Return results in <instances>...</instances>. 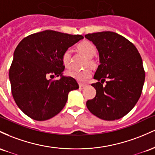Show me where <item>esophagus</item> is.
I'll use <instances>...</instances> for the list:
<instances>
[{"instance_id":"34e87169","label":"esophagus","mask_w":155,"mask_h":155,"mask_svg":"<svg viewBox=\"0 0 155 155\" xmlns=\"http://www.w3.org/2000/svg\"><path fill=\"white\" fill-rule=\"evenodd\" d=\"M86 86V84H82V83H80V85H79V87L81 89H83V88H84Z\"/></svg>"}]
</instances>
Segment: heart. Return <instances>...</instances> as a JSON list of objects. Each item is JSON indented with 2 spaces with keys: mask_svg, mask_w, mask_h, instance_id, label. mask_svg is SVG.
<instances>
[{
  "mask_svg": "<svg viewBox=\"0 0 155 155\" xmlns=\"http://www.w3.org/2000/svg\"><path fill=\"white\" fill-rule=\"evenodd\" d=\"M78 49L87 58H91L96 53V48L88 41H83L78 45ZM71 56H72V50L67 49L62 54V61L64 65L69 67L71 64ZM68 74L71 77L75 78L81 82H86L92 75V71L91 69L86 68L83 69H72L68 71Z\"/></svg>",
  "mask_w": 155,
  "mask_h": 155,
  "instance_id": "1",
  "label": "heart"
}]
</instances>
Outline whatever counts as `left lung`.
Returning <instances> with one entry per match:
<instances>
[{
  "instance_id": "left-lung-1",
  "label": "left lung",
  "mask_w": 155,
  "mask_h": 155,
  "mask_svg": "<svg viewBox=\"0 0 155 155\" xmlns=\"http://www.w3.org/2000/svg\"><path fill=\"white\" fill-rule=\"evenodd\" d=\"M85 37L96 46L100 62L94 76L98 82L91 84L96 96L87 101V107L100 119H121L136 105L143 89L145 71L140 53L131 41L111 31ZM105 79L109 81L104 85Z\"/></svg>"
}]
</instances>
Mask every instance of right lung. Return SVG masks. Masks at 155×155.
I'll return each instance as SVG.
<instances>
[{
	"label": "right lung",
	"instance_id": "obj_1",
	"mask_svg": "<svg viewBox=\"0 0 155 155\" xmlns=\"http://www.w3.org/2000/svg\"><path fill=\"white\" fill-rule=\"evenodd\" d=\"M83 38L47 30L19 43L9 80L14 100L25 115L36 121L51 119L64 108L69 92L79 88L74 78L62 75L65 68L62 54ZM59 75V80L50 79Z\"/></svg>",
	"mask_w": 155,
	"mask_h": 155
}]
</instances>
